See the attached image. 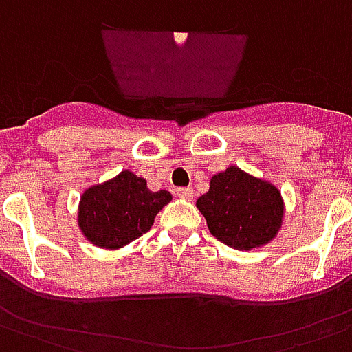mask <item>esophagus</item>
<instances>
[{
    "instance_id": "1",
    "label": "esophagus",
    "mask_w": 352,
    "mask_h": 352,
    "mask_svg": "<svg viewBox=\"0 0 352 352\" xmlns=\"http://www.w3.org/2000/svg\"><path fill=\"white\" fill-rule=\"evenodd\" d=\"M176 195L178 197H182V199H187V201H191L193 199V189L191 187H179V189H176Z\"/></svg>"
}]
</instances>
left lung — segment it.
Listing matches in <instances>:
<instances>
[{
    "instance_id": "obj_1",
    "label": "left lung",
    "mask_w": 352,
    "mask_h": 352,
    "mask_svg": "<svg viewBox=\"0 0 352 352\" xmlns=\"http://www.w3.org/2000/svg\"><path fill=\"white\" fill-rule=\"evenodd\" d=\"M197 208L204 215L210 232L238 251L266 245L283 225L281 191L238 166L212 176L210 191L197 201Z\"/></svg>"
}]
</instances>
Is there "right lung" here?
Segmentation results:
<instances>
[{"instance_id":"1","label":"right lung","mask_w":352,"mask_h":352,"mask_svg":"<svg viewBox=\"0 0 352 352\" xmlns=\"http://www.w3.org/2000/svg\"><path fill=\"white\" fill-rule=\"evenodd\" d=\"M170 201L168 191H150L144 178L122 170L82 193L78 229L97 248L120 250L148 232L159 210Z\"/></svg>"}]
</instances>
